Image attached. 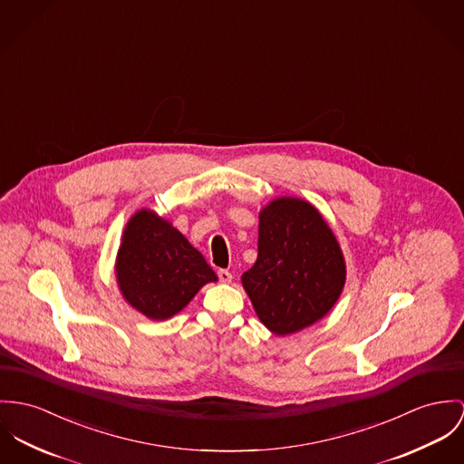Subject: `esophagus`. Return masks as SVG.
<instances>
[{"instance_id": "obj_1", "label": "esophagus", "mask_w": 464, "mask_h": 464, "mask_svg": "<svg viewBox=\"0 0 464 464\" xmlns=\"http://www.w3.org/2000/svg\"><path fill=\"white\" fill-rule=\"evenodd\" d=\"M218 278H219L221 284H230L232 282V273L228 269H219Z\"/></svg>"}]
</instances>
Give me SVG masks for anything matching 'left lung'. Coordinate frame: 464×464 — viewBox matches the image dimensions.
I'll return each mask as SVG.
<instances>
[{
	"mask_svg": "<svg viewBox=\"0 0 464 464\" xmlns=\"http://www.w3.org/2000/svg\"><path fill=\"white\" fill-rule=\"evenodd\" d=\"M241 282L262 324L275 335H291L334 308L345 262L321 212L282 197L260 211L256 262Z\"/></svg>",
	"mask_w": 464,
	"mask_h": 464,
	"instance_id": "obj_1",
	"label": "left lung"
}]
</instances>
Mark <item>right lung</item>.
<instances>
[{
	"label": "right lung",
	"instance_id": "1",
	"mask_svg": "<svg viewBox=\"0 0 464 464\" xmlns=\"http://www.w3.org/2000/svg\"><path fill=\"white\" fill-rule=\"evenodd\" d=\"M115 273L127 303L152 321L179 314L206 284L218 280L204 255L149 209L127 221Z\"/></svg>",
	"mask_w": 464,
	"mask_h": 464
}]
</instances>
